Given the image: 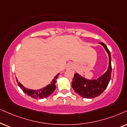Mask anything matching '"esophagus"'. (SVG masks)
I'll return each mask as SVG.
<instances>
[{"label":"esophagus","mask_w":127,"mask_h":127,"mask_svg":"<svg viewBox=\"0 0 127 127\" xmlns=\"http://www.w3.org/2000/svg\"><path fill=\"white\" fill-rule=\"evenodd\" d=\"M71 65H67V68H71Z\"/></svg>","instance_id":"34e87169"}]
</instances>
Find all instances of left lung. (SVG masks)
<instances>
[{"instance_id":"left-lung-1","label":"left lung","mask_w":127,"mask_h":127,"mask_svg":"<svg viewBox=\"0 0 127 127\" xmlns=\"http://www.w3.org/2000/svg\"><path fill=\"white\" fill-rule=\"evenodd\" d=\"M103 46L109 57V65L107 71L97 79L89 80L78 73L74 74L72 81V87L80 97L93 98L101 94L108 86L111 75V57L110 52L104 43H99Z\"/></svg>"}]
</instances>
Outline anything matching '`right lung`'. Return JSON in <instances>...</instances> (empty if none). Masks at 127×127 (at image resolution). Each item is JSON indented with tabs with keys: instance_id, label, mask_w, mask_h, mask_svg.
<instances>
[{
	"instance_id": "right-lung-1",
	"label": "right lung",
	"mask_w": 127,
	"mask_h": 127,
	"mask_svg": "<svg viewBox=\"0 0 127 127\" xmlns=\"http://www.w3.org/2000/svg\"><path fill=\"white\" fill-rule=\"evenodd\" d=\"M59 74H60V73H59L58 74H57L54 77L53 79L52 80V82L50 83V84L47 85V86L43 88V89L38 90H31L27 89V88H26L25 87H24L23 85L21 84L20 82H19L17 78L16 81L17 84H18V86L20 87V89L23 90V92L28 94V95H29L30 97L36 99L44 98L49 97L56 90V81H57V78L59 77Z\"/></svg>"
}]
</instances>
